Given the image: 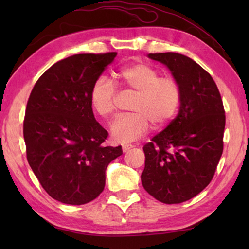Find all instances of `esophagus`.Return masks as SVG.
<instances>
[{"mask_svg":"<svg viewBox=\"0 0 249 249\" xmlns=\"http://www.w3.org/2000/svg\"><path fill=\"white\" fill-rule=\"evenodd\" d=\"M133 147H134V146L130 145V144H125V145L122 146V150H123L124 153H126V151H128L129 149H132Z\"/></svg>","mask_w":249,"mask_h":249,"instance_id":"1","label":"esophagus"}]
</instances>
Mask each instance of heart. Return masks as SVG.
Masks as SVG:
<instances>
[{
    "mask_svg": "<svg viewBox=\"0 0 249 249\" xmlns=\"http://www.w3.org/2000/svg\"><path fill=\"white\" fill-rule=\"evenodd\" d=\"M122 87L136 96L130 109L134 113L117 117L111 126L112 140L127 144L144 136L150 129L163 128L175 120L181 103V88L174 77L162 75L153 66L144 62L122 68L116 73ZM117 88L111 80L101 77L93 83L90 102L96 114L114 115Z\"/></svg>",
    "mask_w": 249,
    "mask_h": 249,
    "instance_id": "b5f03b06",
    "label": "heart"
}]
</instances>
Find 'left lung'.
<instances>
[{
  "label": "left lung",
  "instance_id": "obj_1",
  "mask_svg": "<svg viewBox=\"0 0 249 249\" xmlns=\"http://www.w3.org/2000/svg\"><path fill=\"white\" fill-rule=\"evenodd\" d=\"M170 69L181 88L178 115L144 146L142 187L166 204L192 199L213 179L223 153L225 111L216 83L191 58L149 53Z\"/></svg>",
  "mask_w": 249,
  "mask_h": 249
}]
</instances>
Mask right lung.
<instances>
[{
    "label": "right lung",
    "instance_id": "obj_1",
    "mask_svg": "<svg viewBox=\"0 0 249 249\" xmlns=\"http://www.w3.org/2000/svg\"><path fill=\"white\" fill-rule=\"evenodd\" d=\"M117 53H79L56 62L29 95L23 133L27 161L41 187L66 204L89 203L104 190L105 170L122 147L105 146L90 92Z\"/></svg>",
    "mask_w": 249,
    "mask_h": 249
}]
</instances>
